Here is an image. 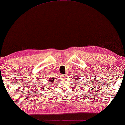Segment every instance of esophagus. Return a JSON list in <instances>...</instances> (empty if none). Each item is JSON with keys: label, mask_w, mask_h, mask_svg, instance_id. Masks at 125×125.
<instances>
[{"label": "esophagus", "mask_w": 125, "mask_h": 125, "mask_svg": "<svg viewBox=\"0 0 125 125\" xmlns=\"http://www.w3.org/2000/svg\"><path fill=\"white\" fill-rule=\"evenodd\" d=\"M62 77H63V78H65L66 77V74H63L62 75Z\"/></svg>", "instance_id": "34e87169"}]
</instances>
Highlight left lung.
I'll return each mask as SVG.
<instances>
[{
    "label": "left lung",
    "mask_w": 125,
    "mask_h": 125,
    "mask_svg": "<svg viewBox=\"0 0 125 125\" xmlns=\"http://www.w3.org/2000/svg\"><path fill=\"white\" fill-rule=\"evenodd\" d=\"M76 79H77V78H76ZM77 80H78V79H77V80H77Z\"/></svg>",
    "instance_id": "8db88e82"
}]
</instances>
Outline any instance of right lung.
<instances>
[{"label": "right lung", "instance_id": "obj_1", "mask_svg": "<svg viewBox=\"0 0 125 125\" xmlns=\"http://www.w3.org/2000/svg\"><path fill=\"white\" fill-rule=\"evenodd\" d=\"M49 80H49V82H51V83L53 82L55 80H54V78H50V79H49Z\"/></svg>", "mask_w": 125, "mask_h": 125}]
</instances>
